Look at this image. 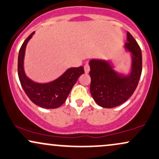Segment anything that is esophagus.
Masks as SVG:
<instances>
[{
	"label": "esophagus",
	"mask_w": 159,
	"mask_h": 159,
	"mask_svg": "<svg viewBox=\"0 0 159 159\" xmlns=\"http://www.w3.org/2000/svg\"><path fill=\"white\" fill-rule=\"evenodd\" d=\"M84 71L85 73H88V72H89V66L88 64H86L84 65Z\"/></svg>",
	"instance_id": "34e87169"
}]
</instances>
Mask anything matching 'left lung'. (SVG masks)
<instances>
[{"instance_id": "8db88e82", "label": "left lung", "mask_w": 159, "mask_h": 159, "mask_svg": "<svg viewBox=\"0 0 159 159\" xmlns=\"http://www.w3.org/2000/svg\"><path fill=\"white\" fill-rule=\"evenodd\" d=\"M124 49L131 54V70L127 75L114 70L111 61H89L90 93L97 104L104 108L119 106L129 98L136 89L142 71V55L136 41L129 32Z\"/></svg>"}]
</instances>
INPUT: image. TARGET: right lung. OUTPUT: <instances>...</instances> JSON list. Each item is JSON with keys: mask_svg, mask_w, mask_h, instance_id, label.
Segmentation results:
<instances>
[{"mask_svg": "<svg viewBox=\"0 0 159 159\" xmlns=\"http://www.w3.org/2000/svg\"><path fill=\"white\" fill-rule=\"evenodd\" d=\"M34 34L35 32L25 40L19 51V80L25 93L34 104L46 109L58 108L66 100L78 78L84 73V70L83 66L69 68L60 77L48 83H37L29 78L24 72V55L26 45Z\"/></svg>", "mask_w": 159, "mask_h": 159, "instance_id": "obj_1", "label": "right lung"}]
</instances>
